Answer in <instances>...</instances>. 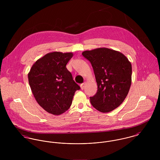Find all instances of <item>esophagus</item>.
Segmentation results:
<instances>
[{"mask_svg": "<svg viewBox=\"0 0 160 160\" xmlns=\"http://www.w3.org/2000/svg\"><path fill=\"white\" fill-rule=\"evenodd\" d=\"M85 84H86V83L84 82V83H82V84H81V89H82V90H83L84 89V86H85Z\"/></svg>", "mask_w": 160, "mask_h": 160, "instance_id": "esophagus-1", "label": "esophagus"}]
</instances>
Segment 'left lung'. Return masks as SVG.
Listing matches in <instances>:
<instances>
[{
    "instance_id": "8db88e82",
    "label": "left lung",
    "mask_w": 160,
    "mask_h": 160,
    "mask_svg": "<svg viewBox=\"0 0 160 160\" xmlns=\"http://www.w3.org/2000/svg\"><path fill=\"white\" fill-rule=\"evenodd\" d=\"M82 55L91 63L97 83L92 105L102 113L118 107L126 98L132 81V65L122 53L108 48L86 50Z\"/></svg>"
}]
</instances>
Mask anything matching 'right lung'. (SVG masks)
<instances>
[{
	"label": "right lung",
	"instance_id": "add662e5",
	"mask_svg": "<svg viewBox=\"0 0 160 160\" xmlns=\"http://www.w3.org/2000/svg\"><path fill=\"white\" fill-rule=\"evenodd\" d=\"M72 52H53L38 60L28 73V81L38 104L50 114L68 110L75 92L80 87L74 81L66 65Z\"/></svg>",
	"mask_w": 160,
	"mask_h": 160
}]
</instances>
